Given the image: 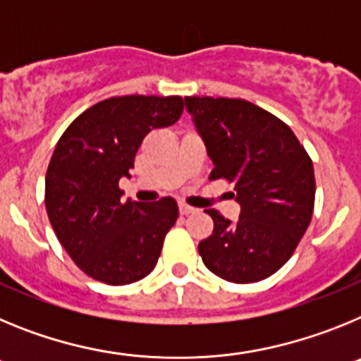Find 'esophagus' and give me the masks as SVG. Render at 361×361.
Wrapping results in <instances>:
<instances>
[{
    "mask_svg": "<svg viewBox=\"0 0 361 361\" xmlns=\"http://www.w3.org/2000/svg\"><path fill=\"white\" fill-rule=\"evenodd\" d=\"M178 212H180V215H191V213H195L197 209L191 208V206H188V204L180 202L178 204Z\"/></svg>",
    "mask_w": 361,
    "mask_h": 361,
    "instance_id": "1",
    "label": "esophagus"
}]
</instances>
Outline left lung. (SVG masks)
I'll list each match as a JSON object with an SVG mask.
<instances>
[{"label":"left lung","instance_id":"left-lung-1","mask_svg":"<svg viewBox=\"0 0 361 361\" xmlns=\"http://www.w3.org/2000/svg\"><path fill=\"white\" fill-rule=\"evenodd\" d=\"M213 171L235 184L237 222L215 209L213 233L199 244L204 266L235 283L264 280L295 253L314 208V171L293 130L244 99L186 97Z\"/></svg>","mask_w":361,"mask_h":361}]
</instances>
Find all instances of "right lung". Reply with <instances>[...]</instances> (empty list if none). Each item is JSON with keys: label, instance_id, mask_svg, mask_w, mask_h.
Masks as SVG:
<instances>
[{"label": "right lung", "instance_id": "add662e5", "mask_svg": "<svg viewBox=\"0 0 361 361\" xmlns=\"http://www.w3.org/2000/svg\"><path fill=\"white\" fill-rule=\"evenodd\" d=\"M183 97L123 95L82 111L57 141L44 177V206L57 240L81 271L126 286L149 275L178 216L171 197L123 202L142 139L177 123Z\"/></svg>", "mask_w": 361, "mask_h": 361}]
</instances>
